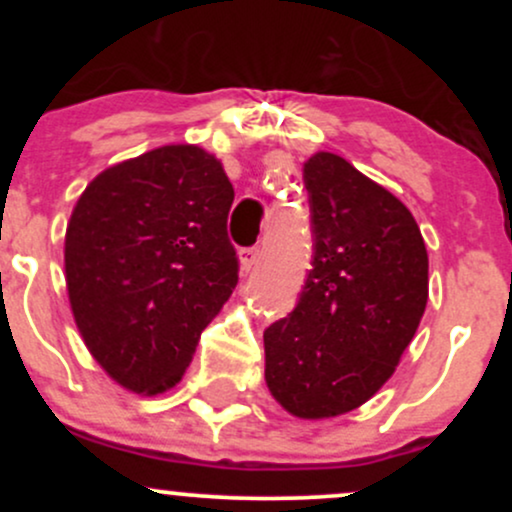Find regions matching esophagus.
<instances>
[{
  "label": "esophagus",
  "instance_id": "34e87169",
  "mask_svg": "<svg viewBox=\"0 0 512 512\" xmlns=\"http://www.w3.org/2000/svg\"><path fill=\"white\" fill-rule=\"evenodd\" d=\"M257 257H260V250H257V248H243V250H240V267H243V272H250V269L255 267Z\"/></svg>",
  "mask_w": 512,
  "mask_h": 512
}]
</instances>
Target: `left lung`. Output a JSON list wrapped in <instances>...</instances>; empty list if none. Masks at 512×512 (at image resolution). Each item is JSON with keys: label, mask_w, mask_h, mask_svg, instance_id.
Listing matches in <instances>:
<instances>
[{"label": "left lung", "mask_w": 512, "mask_h": 512, "mask_svg": "<svg viewBox=\"0 0 512 512\" xmlns=\"http://www.w3.org/2000/svg\"><path fill=\"white\" fill-rule=\"evenodd\" d=\"M313 214V269L293 313L264 330V380L298 419L366 404L395 373L428 301L419 223L342 156L303 163Z\"/></svg>", "instance_id": "left-lung-1"}]
</instances>
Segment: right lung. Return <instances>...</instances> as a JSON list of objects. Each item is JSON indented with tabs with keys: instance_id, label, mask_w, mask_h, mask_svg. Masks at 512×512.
I'll list each match as a JSON object with an SVG mask.
<instances>
[{
	"instance_id": "1",
	"label": "right lung",
	"mask_w": 512,
	"mask_h": 512,
	"mask_svg": "<svg viewBox=\"0 0 512 512\" xmlns=\"http://www.w3.org/2000/svg\"><path fill=\"white\" fill-rule=\"evenodd\" d=\"M216 156L168 144L96 175L64 236L69 305L117 385L154 397L180 383L199 334L238 284Z\"/></svg>"
}]
</instances>
